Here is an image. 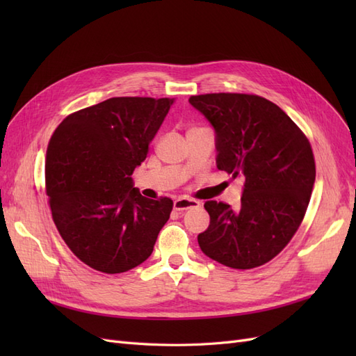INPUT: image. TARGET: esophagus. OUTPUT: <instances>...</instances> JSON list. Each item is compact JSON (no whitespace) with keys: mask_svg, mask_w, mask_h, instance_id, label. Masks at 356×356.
Instances as JSON below:
<instances>
[{"mask_svg":"<svg viewBox=\"0 0 356 356\" xmlns=\"http://www.w3.org/2000/svg\"><path fill=\"white\" fill-rule=\"evenodd\" d=\"M199 202L195 199H190V197H178L174 202V209L175 211H187L191 208H197L199 207Z\"/></svg>","mask_w":356,"mask_h":356,"instance_id":"1","label":"esophagus"}]
</instances>
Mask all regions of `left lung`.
I'll list each match as a JSON object with an SVG mask.
<instances>
[{"instance_id": "8db88e82", "label": "left lung", "mask_w": 356, "mask_h": 356, "mask_svg": "<svg viewBox=\"0 0 356 356\" xmlns=\"http://www.w3.org/2000/svg\"><path fill=\"white\" fill-rule=\"evenodd\" d=\"M188 102L217 134V168L243 177L241 207L208 200L209 227L197 236L212 260L254 268L275 258L305 218L316 177L307 136L279 106L246 93H207Z\"/></svg>"}]
</instances>
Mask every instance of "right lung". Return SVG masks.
<instances>
[{
	"instance_id": "obj_1",
	"label": "right lung",
	"mask_w": 356,
	"mask_h": 356,
	"mask_svg": "<svg viewBox=\"0 0 356 356\" xmlns=\"http://www.w3.org/2000/svg\"><path fill=\"white\" fill-rule=\"evenodd\" d=\"M170 98L122 96L65 117L46 154L53 221L80 261L115 275L152 255L174 202L144 197L131 175L148 154Z\"/></svg>"
}]
</instances>
